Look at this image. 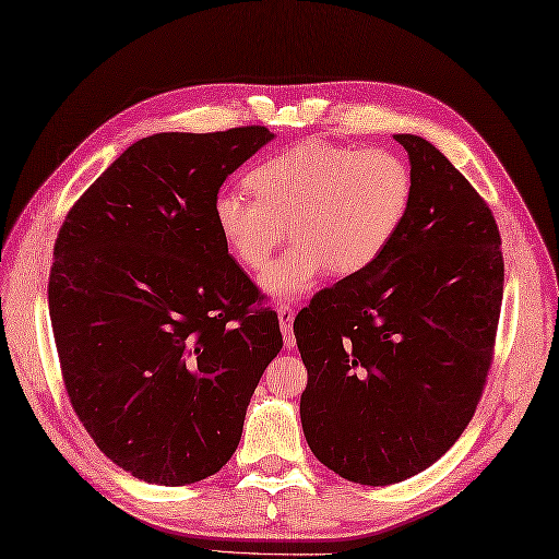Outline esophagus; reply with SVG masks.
<instances>
[{"mask_svg": "<svg viewBox=\"0 0 559 559\" xmlns=\"http://www.w3.org/2000/svg\"><path fill=\"white\" fill-rule=\"evenodd\" d=\"M277 318H280V326H282V334H284V346L289 350L296 346V336L292 332V324H294V308L287 304H280L277 306Z\"/></svg>", "mask_w": 559, "mask_h": 559, "instance_id": "1", "label": "esophagus"}]
</instances>
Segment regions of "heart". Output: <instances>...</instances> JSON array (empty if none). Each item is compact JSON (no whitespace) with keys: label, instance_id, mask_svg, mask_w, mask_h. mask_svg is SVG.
I'll use <instances>...</instances> for the list:
<instances>
[{"label":"heart","instance_id":"b5f03b06","mask_svg":"<svg viewBox=\"0 0 559 559\" xmlns=\"http://www.w3.org/2000/svg\"><path fill=\"white\" fill-rule=\"evenodd\" d=\"M253 199L221 192L213 221L227 251L263 270L289 235L294 247L261 277L280 301L301 296L326 270L350 277L372 267L396 239L413 203L411 166L389 148L301 142L247 175Z\"/></svg>","mask_w":559,"mask_h":559}]
</instances>
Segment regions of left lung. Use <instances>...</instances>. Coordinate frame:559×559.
Segmentation results:
<instances>
[{
  "mask_svg": "<svg viewBox=\"0 0 559 559\" xmlns=\"http://www.w3.org/2000/svg\"><path fill=\"white\" fill-rule=\"evenodd\" d=\"M413 203L386 253L320 292L294 334L310 451L365 486L411 479L465 431L491 367L506 265L491 209L417 134Z\"/></svg>",
  "mask_w": 559,
  "mask_h": 559,
  "instance_id": "8db88e82",
  "label": "left lung"
}]
</instances>
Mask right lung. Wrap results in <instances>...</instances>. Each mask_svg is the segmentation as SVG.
<instances>
[{"label":"right lung","mask_w":559,"mask_h":559,"mask_svg":"<svg viewBox=\"0 0 559 559\" xmlns=\"http://www.w3.org/2000/svg\"><path fill=\"white\" fill-rule=\"evenodd\" d=\"M275 134L160 132L128 146L68 211L49 318L68 399L99 451L146 484L233 457L277 312L227 253L213 201Z\"/></svg>","instance_id":"right-lung-1"}]
</instances>
